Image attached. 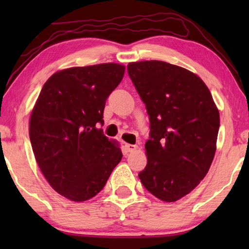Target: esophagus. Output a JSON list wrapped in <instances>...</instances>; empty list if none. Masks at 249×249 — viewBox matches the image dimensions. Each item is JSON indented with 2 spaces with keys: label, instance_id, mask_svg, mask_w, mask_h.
I'll return each instance as SVG.
<instances>
[{
  "label": "esophagus",
  "instance_id": "34e87169",
  "mask_svg": "<svg viewBox=\"0 0 249 249\" xmlns=\"http://www.w3.org/2000/svg\"><path fill=\"white\" fill-rule=\"evenodd\" d=\"M125 148H127L128 152H134L135 149H137V146L132 145V144H125Z\"/></svg>",
  "mask_w": 249,
  "mask_h": 249
}]
</instances>
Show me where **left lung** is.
Wrapping results in <instances>:
<instances>
[{
    "mask_svg": "<svg viewBox=\"0 0 249 249\" xmlns=\"http://www.w3.org/2000/svg\"><path fill=\"white\" fill-rule=\"evenodd\" d=\"M129 77L147 110V165L139 179L152 195L176 202L204 179L216 151L220 114L197 74L163 61L129 63Z\"/></svg>",
    "mask_w": 249,
    "mask_h": 249,
    "instance_id": "1",
    "label": "left lung"
}]
</instances>
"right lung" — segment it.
<instances>
[{"mask_svg":"<svg viewBox=\"0 0 249 249\" xmlns=\"http://www.w3.org/2000/svg\"><path fill=\"white\" fill-rule=\"evenodd\" d=\"M124 69L102 63L57 71L33 108L29 137L37 164L52 188L73 202L97 195L122 159L97 124H104L105 101Z\"/></svg>","mask_w":249,"mask_h":249,"instance_id":"add662e5","label":"right lung"}]
</instances>
